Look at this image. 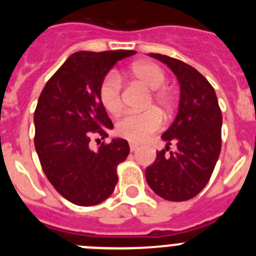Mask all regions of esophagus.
<instances>
[{"label": "esophagus", "mask_w": 256, "mask_h": 256, "mask_svg": "<svg viewBox=\"0 0 256 256\" xmlns=\"http://www.w3.org/2000/svg\"><path fill=\"white\" fill-rule=\"evenodd\" d=\"M130 151L133 152V151H136L137 148H138V144H133V142H132V144H130Z\"/></svg>", "instance_id": "34e87169"}]
</instances>
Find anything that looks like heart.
Wrapping results in <instances>:
<instances>
[{
  "instance_id": "obj_1",
  "label": "heart",
  "mask_w": 256,
  "mask_h": 256,
  "mask_svg": "<svg viewBox=\"0 0 256 256\" xmlns=\"http://www.w3.org/2000/svg\"><path fill=\"white\" fill-rule=\"evenodd\" d=\"M137 80L144 83L151 91L148 106L155 102L164 112L172 108V97L169 92L159 90L166 80L164 70L152 62H138L130 69ZM98 97L104 108L112 114L120 112L123 108V82L116 72H108L102 78L98 87ZM162 116L156 108H148L142 112H128L116 123V133L132 142H142L148 136L160 130Z\"/></svg>"
}]
</instances>
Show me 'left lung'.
Segmentation results:
<instances>
[{
	"mask_svg": "<svg viewBox=\"0 0 256 256\" xmlns=\"http://www.w3.org/2000/svg\"><path fill=\"white\" fill-rule=\"evenodd\" d=\"M168 65L180 84L177 118L162 138L165 150L146 169V180L168 201L195 198L206 186L222 148V112L212 86L191 65L160 54H150ZM172 144L176 152H170ZM170 154H168V151Z\"/></svg>",
	"mask_w": 256,
	"mask_h": 256,
	"instance_id": "8db88e82",
	"label": "left lung"
}]
</instances>
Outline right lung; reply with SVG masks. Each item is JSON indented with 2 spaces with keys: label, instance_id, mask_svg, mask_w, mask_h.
Here are the masks:
<instances>
[{
  "label": "right lung",
  "instance_id": "1",
  "mask_svg": "<svg viewBox=\"0 0 256 256\" xmlns=\"http://www.w3.org/2000/svg\"><path fill=\"white\" fill-rule=\"evenodd\" d=\"M132 50L69 56L38 98L34 112V146L47 180L62 198L79 206L102 202L114 192L118 165L130 154L126 140L105 141L90 148L94 137H108L112 122L98 97L104 76ZM98 140V138H97Z\"/></svg>",
  "mask_w": 256,
  "mask_h": 256
}]
</instances>
